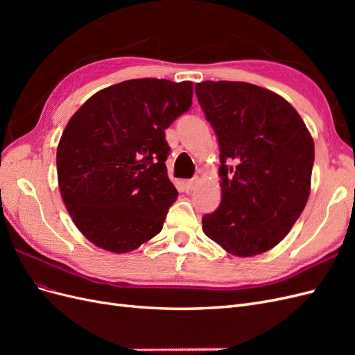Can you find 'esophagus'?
Returning <instances> with one entry per match:
<instances>
[{
    "label": "esophagus",
    "mask_w": 355,
    "mask_h": 355,
    "mask_svg": "<svg viewBox=\"0 0 355 355\" xmlns=\"http://www.w3.org/2000/svg\"><path fill=\"white\" fill-rule=\"evenodd\" d=\"M198 182H200V179H198L197 176H196V178H192V179L185 180V189H187V192H189V191L194 189V188L198 185Z\"/></svg>",
    "instance_id": "esophagus-1"
}]
</instances>
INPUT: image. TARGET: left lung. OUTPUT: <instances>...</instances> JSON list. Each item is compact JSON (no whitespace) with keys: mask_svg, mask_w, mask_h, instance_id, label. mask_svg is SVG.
<instances>
[{"mask_svg":"<svg viewBox=\"0 0 355 355\" xmlns=\"http://www.w3.org/2000/svg\"><path fill=\"white\" fill-rule=\"evenodd\" d=\"M196 93L220 149L222 201L202 231L234 256L272 249L304 211L314 141L282 96L243 81H202Z\"/></svg>","mask_w":355,"mask_h":355,"instance_id":"8db88e82","label":"left lung"}]
</instances>
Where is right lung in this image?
<instances>
[{"instance_id":"1","label":"right lung","mask_w":355,"mask_h":355,"mask_svg":"<svg viewBox=\"0 0 355 355\" xmlns=\"http://www.w3.org/2000/svg\"><path fill=\"white\" fill-rule=\"evenodd\" d=\"M191 81L141 78L84 102L58 145L59 189L81 234L127 253L163 230L178 191L167 176L166 128L192 103Z\"/></svg>"}]
</instances>
